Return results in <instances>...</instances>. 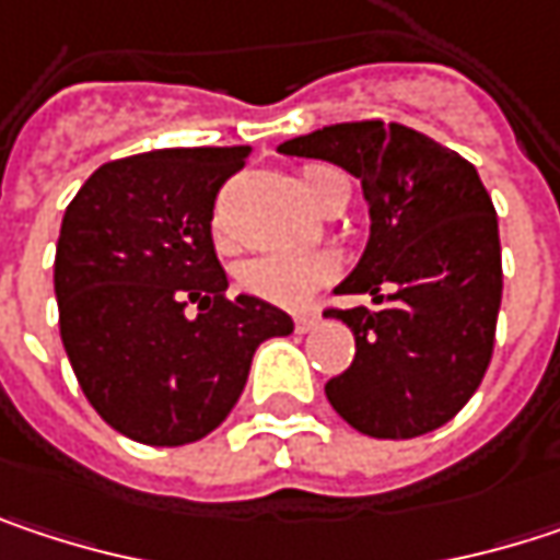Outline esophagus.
Here are the masks:
<instances>
[{"label": "esophagus", "instance_id": "esophagus-1", "mask_svg": "<svg viewBox=\"0 0 560 560\" xmlns=\"http://www.w3.org/2000/svg\"><path fill=\"white\" fill-rule=\"evenodd\" d=\"M317 327V311H307V314H298L294 317V330L298 334H307V330H314Z\"/></svg>", "mask_w": 560, "mask_h": 560}]
</instances>
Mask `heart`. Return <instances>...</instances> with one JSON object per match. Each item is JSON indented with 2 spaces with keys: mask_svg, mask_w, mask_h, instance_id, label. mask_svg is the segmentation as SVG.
I'll use <instances>...</instances> for the list:
<instances>
[{
  "mask_svg": "<svg viewBox=\"0 0 560 560\" xmlns=\"http://www.w3.org/2000/svg\"><path fill=\"white\" fill-rule=\"evenodd\" d=\"M301 184L307 190V197L324 207L330 200V194L347 184V177L340 171L324 168V165H311L301 171ZM340 266L330 253L320 249H276V253H262L253 256L240 266L236 279L243 284V291L284 304V307H298L304 304L317 288H324L327 281L337 279Z\"/></svg>",
  "mask_w": 560,
  "mask_h": 560,
  "instance_id": "b5f03b06",
  "label": "heart"
}]
</instances>
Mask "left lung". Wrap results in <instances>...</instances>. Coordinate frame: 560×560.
Returning <instances> with one entry per match:
<instances>
[{"instance_id": "left-lung-1", "label": "left lung", "mask_w": 560, "mask_h": 560, "mask_svg": "<svg viewBox=\"0 0 560 560\" xmlns=\"http://www.w3.org/2000/svg\"><path fill=\"white\" fill-rule=\"evenodd\" d=\"M360 177L370 243L327 307L357 337L350 370L324 392L370 438L405 441L447 424L480 389L497 343L503 253L497 207L477 168L401 122H340L279 145Z\"/></svg>"}]
</instances>
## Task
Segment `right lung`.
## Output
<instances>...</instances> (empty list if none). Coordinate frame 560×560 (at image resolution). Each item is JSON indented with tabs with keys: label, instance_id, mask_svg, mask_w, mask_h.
I'll return each mask as SVG.
<instances>
[{
	"label": "right lung",
	"instance_id": "right-lung-1",
	"mask_svg": "<svg viewBox=\"0 0 560 560\" xmlns=\"http://www.w3.org/2000/svg\"><path fill=\"white\" fill-rule=\"evenodd\" d=\"M246 155V145L159 149L106 162L67 203L60 340L96 415L139 444L207 438L240 401L256 347L294 330L259 298H226L210 220Z\"/></svg>",
	"mask_w": 560,
	"mask_h": 560
}]
</instances>
